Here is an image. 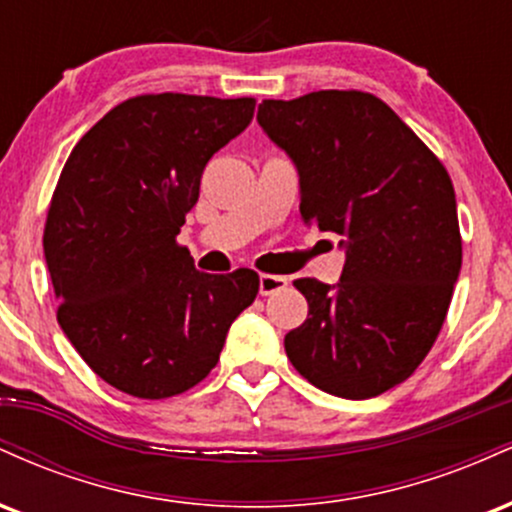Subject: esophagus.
Masks as SVG:
<instances>
[{
    "instance_id": "34e87169",
    "label": "esophagus",
    "mask_w": 512,
    "mask_h": 512,
    "mask_svg": "<svg viewBox=\"0 0 512 512\" xmlns=\"http://www.w3.org/2000/svg\"><path fill=\"white\" fill-rule=\"evenodd\" d=\"M289 286V279L279 274H260V293L262 296H272L276 291H284Z\"/></svg>"
}]
</instances>
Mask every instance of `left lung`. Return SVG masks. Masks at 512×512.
<instances>
[{
  "instance_id": "1",
  "label": "left lung",
  "mask_w": 512,
  "mask_h": 512,
  "mask_svg": "<svg viewBox=\"0 0 512 512\" xmlns=\"http://www.w3.org/2000/svg\"><path fill=\"white\" fill-rule=\"evenodd\" d=\"M257 122L296 163L303 221L346 252L339 284L293 281L308 320L286 334V356L334 397L383 395L431 351L460 276L448 170L373 93L262 101Z\"/></svg>"
}]
</instances>
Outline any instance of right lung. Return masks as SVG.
<instances>
[{
	"label": "right lung",
	"instance_id": "add662e5",
	"mask_svg": "<svg viewBox=\"0 0 512 512\" xmlns=\"http://www.w3.org/2000/svg\"><path fill=\"white\" fill-rule=\"evenodd\" d=\"M252 113L255 98H129L64 163L43 233L57 322L120 392L166 399L202 383L260 291L252 269L199 272L175 240L204 166Z\"/></svg>",
	"mask_w": 512,
	"mask_h": 512
}]
</instances>
